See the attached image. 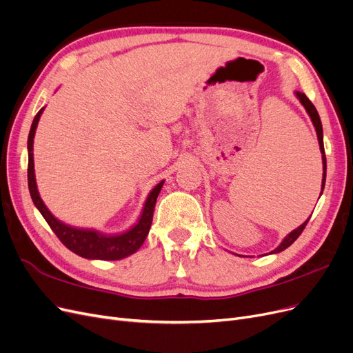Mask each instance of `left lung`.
<instances>
[{
	"instance_id": "1",
	"label": "left lung",
	"mask_w": 353,
	"mask_h": 353,
	"mask_svg": "<svg viewBox=\"0 0 353 353\" xmlns=\"http://www.w3.org/2000/svg\"><path fill=\"white\" fill-rule=\"evenodd\" d=\"M296 97L299 98V101L301 102V105L304 106V110H305V112L309 114V117H310V119H312V122H313V125H314V128H316V134H317V140H319V147H320V152H321V161H323V179H321V193H323V189H325V181H326V156H325V145H323V128H321V121H320V117H319V114H317V110L314 108V105L312 103V101L305 97L304 94H301V92H296ZM320 193V194H321ZM310 218H312V214H310ZM309 218V219H310ZM309 219L305 221V222H303L299 228H296L294 231H291L283 241H281V243L279 245L277 248H275L274 251H271L270 254H279V252H281V251H284L285 248H288L291 243H293L300 235H301V232H303V229L305 228V225H307V222H309Z\"/></svg>"
}]
</instances>
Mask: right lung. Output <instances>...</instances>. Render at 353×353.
I'll return each instance as SVG.
<instances>
[{
	"label": "right lung",
	"instance_id": "1",
	"mask_svg": "<svg viewBox=\"0 0 353 353\" xmlns=\"http://www.w3.org/2000/svg\"><path fill=\"white\" fill-rule=\"evenodd\" d=\"M43 111L44 108H41L34 117L32 128H30L28 141H27V150H28L27 177H28V190H30V196L33 199V203L36 205L39 212L43 214V218L49 223L52 231L56 234L60 242H62L68 250H70L76 255L88 258V259H103V261H117V259H122L132 255L134 252H137L141 248V245L144 243L150 232L152 213H154V206L157 202L159 193L163 188L164 180H161L159 185L148 193L139 221H137V223L131 226L125 232L117 234V235H108V234L95 231V229H82V228H74L63 223L62 221L54 218L52 212L48 209V206L44 205L36 185L33 143H34L36 128Z\"/></svg>",
	"mask_w": 353,
	"mask_h": 353
}]
</instances>
